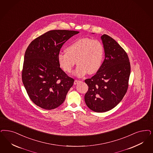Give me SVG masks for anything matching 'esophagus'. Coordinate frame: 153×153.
Returning a JSON list of instances; mask_svg holds the SVG:
<instances>
[{
	"label": "esophagus",
	"mask_w": 153,
	"mask_h": 153,
	"mask_svg": "<svg viewBox=\"0 0 153 153\" xmlns=\"http://www.w3.org/2000/svg\"><path fill=\"white\" fill-rule=\"evenodd\" d=\"M79 82H80V81H79V80H77V79H75V80H74V84H78Z\"/></svg>",
	"instance_id": "esophagus-1"
}]
</instances>
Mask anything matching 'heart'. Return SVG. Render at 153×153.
Returning a JSON list of instances; mask_svg holds the SVG:
<instances>
[{
  "label": "heart",
  "mask_w": 153,
  "mask_h": 153,
  "mask_svg": "<svg viewBox=\"0 0 153 153\" xmlns=\"http://www.w3.org/2000/svg\"><path fill=\"white\" fill-rule=\"evenodd\" d=\"M65 52L58 55L60 67L65 72L71 73L76 62L78 66L74 74L81 77L88 73L93 74L99 71L104 56V48L99 40L82 38L68 45Z\"/></svg>",
  "instance_id": "b5f03b06"
}]
</instances>
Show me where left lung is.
I'll use <instances>...</instances> for the list:
<instances>
[{
	"instance_id": "left-lung-1",
	"label": "left lung",
	"mask_w": 153,
	"mask_h": 153,
	"mask_svg": "<svg viewBox=\"0 0 153 153\" xmlns=\"http://www.w3.org/2000/svg\"><path fill=\"white\" fill-rule=\"evenodd\" d=\"M105 58L100 69L91 79L85 80L89 89L85 95L86 105L92 111L104 112L117 105L126 94L131 64L125 50L112 38L101 36Z\"/></svg>"
}]
</instances>
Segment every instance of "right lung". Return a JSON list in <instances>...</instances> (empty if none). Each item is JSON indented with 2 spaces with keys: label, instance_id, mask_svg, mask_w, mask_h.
<instances>
[{
  "label": "right lung",
  "instance_id": "add662e5",
  "mask_svg": "<svg viewBox=\"0 0 153 153\" xmlns=\"http://www.w3.org/2000/svg\"><path fill=\"white\" fill-rule=\"evenodd\" d=\"M79 33L53 30L32 41L25 53L22 80L30 99L45 110L61 105L74 79L60 68L58 56L64 43Z\"/></svg>",
  "mask_w": 153,
  "mask_h": 153
}]
</instances>
